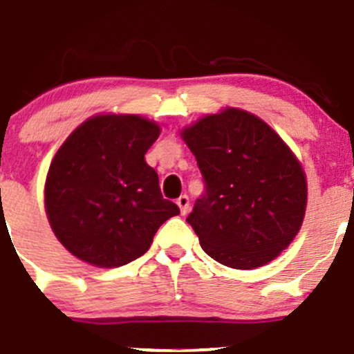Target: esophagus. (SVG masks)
Masks as SVG:
<instances>
[{
  "label": "esophagus",
  "mask_w": 354,
  "mask_h": 354,
  "mask_svg": "<svg viewBox=\"0 0 354 354\" xmlns=\"http://www.w3.org/2000/svg\"><path fill=\"white\" fill-rule=\"evenodd\" d=\"M176 203H178V207H180L181 214H183V215L187 214L188 208H189V198H188V196L187 195H181L180 198L176 200Z\"/></svg>",
  "instance_id": "1"
}]
</instances>
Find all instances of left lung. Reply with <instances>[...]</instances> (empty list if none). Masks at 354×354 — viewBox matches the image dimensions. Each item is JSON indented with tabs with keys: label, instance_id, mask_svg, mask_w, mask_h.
Instances as JSON below:
<instances>
[{
	"label": "left lung",
	"instance_id": "1",
	"mask_svg": "<svg viewBox=\"0 0 354 354\" xmlns=\"http://www.w3.org/2000/svg\"><path fill=\"white\" fill-rule=\"evenodd\" d=\"M205 193L187 222L210 258L236 270L273 261L304 222L305 173L281 137L239 109L207 115L181 132Z\"/></svg>",
	"mask_w": 354,
	"mask_h": 354
}]
</instances>
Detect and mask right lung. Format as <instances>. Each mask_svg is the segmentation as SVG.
I'll use <instances>...</instances> for the list:
<instances>
[{"label": "right lung", "instance_id": "obj_1", "mask_svg": "<svg viewBox=\"0 0 354 354\" xmlns=\"http://www.w3.org/2000/svg\"><path fill=\"white\" fill-rule=\"evenodd\" d=\"M159 132L139 115H98L66 139L47 173L46 212L71 254L93 266H124L180 214L144 159Z\"/></svg>", "mask_w": 354, "mask_h": 354}]
</instances>
